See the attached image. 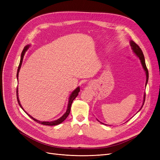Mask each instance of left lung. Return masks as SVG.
I'll return each instance as SVG.
<instances>
[{
  "instance_id": "obj_1",
  "label": "left lung",
  "mask_w": 160,
  "mask_h": 160,
  "mask_svg": "<svg viewBox=\"0 0 160 160\" xmlns=\"http://www.w3.org/2000/svg\"><path fill=\"white\" fill-rule=\"evenodd\" d=\"M129 43H130V46H131V48H132V49L133 50V52L134 54L136 55L139 59L140 60V61H141V63H142V65L143 67V70L145 71V72H146V87L147 85V83H148V78H149V73H148V70L147 69V67H146V62H145V58H144V55L143 54V52L142 51V49H140L139 47L135 43L134 41H133L132 40H131L129 41ZM145 98H146V93L144 94L143 95V104H142V106L141 107V108L139 109V110L138 111V112H139V111L142 109L143 105L144 104V102H145ZM98 121V122H99V121L98 119H97ZM100 123H101V122H99ZM104 124V123H103Z\"/></svg>"
}]
</instances>
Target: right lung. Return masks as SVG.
Listing matches in <instances>:
<instances>
[{
    "label": "right lung",
    "instance_id": "1",
    "mask_svg": "<svg viewBox=\"0 0 160 160\" xmlns=\"http://www.w3.org/2000/svg\"><path fill=\"white\" fill-rule=\"evenodd\" d=\"M30 47V45H28L27 46H25V47H24V49L22 50V53H21V61H20V63H19V65H18V70H17V80L18 79V72H19V71H20V69L21 67V65H22V60H23V57H24V55H25L26 51L28 49V48H29ZM80 91V88L79 87H77V88L72 92V93H71L70 96H69V101H68V105H67V111L66 112L62 115L61 117L58 119L57 120H55V121H52V122H41V121H38L35 118H33L31 115H30L29 114H28L27 112H26V111H25V109H24L22 107V105L20 103V100H19L18 99V87H17V101H18V105H20V107L22 108V109L25 111V112L29 116V117L32 119L34 121H35V122H37V123H41V124H42V125H51V126H52V125H59L60 123H61L63 121L65 120V119L68 117V115H69L70 113V111H71V104L72 103V101H73V100L76 98V97L79 94V92Z\"/></svg>",
    "mask_w": 160,
    "mask_h": 160
}]
</instances>
